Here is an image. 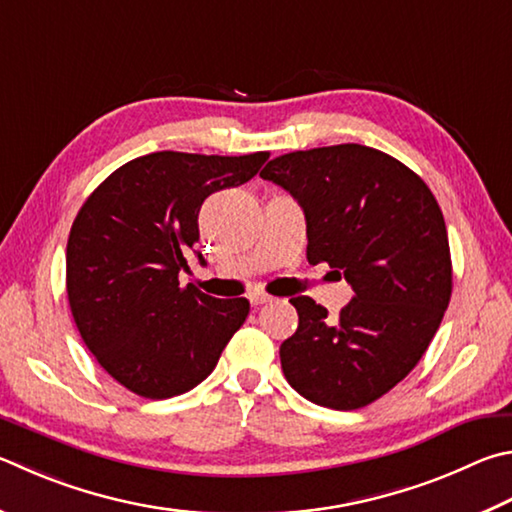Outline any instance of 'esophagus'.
<instances>
[{
	"mask_svg": "<svg viewBox=\"0 0 512 512\" xmlns=\"http://www.w3.org/2000/svg\"><path fill=\"white\" fill-rule=\"evenodd\" d=\"M248 300L253 306H259V304H266V302H273V297L268 293H262V291H253L248 295Z\"/></svg>",
	"mask_w": 512,
	"mask_h": 512,
	"instance_id": "esophagus-1",
	"label": "esophagus"
}]
</instances>
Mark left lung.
<instances>
[{"label":"left lung","instance_id":"obj_1","mask_svg":"<svg viewBox=\"0 0 512 512\" xmlns=\"http://www.w3.org/2000/svg\"><path fill=\"white\" fill-rule=\"evenodd\" d=\"M259 176L304 210L309 264L327 262L353 288L336 320L291 297L300 324L280 347L288 385L331 410L374 403L416 367L450 304L439 203L410 167L358 143L277 156Z\"/></svg>","mask_w":512,"mask_h":512}]
</instances>
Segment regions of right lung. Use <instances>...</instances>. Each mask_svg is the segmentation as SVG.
I'll return each mask as SVG.
<instances>
[{
    "instance_id": "obj_1",
    "label": "right lung",
    "mask_w": 512,
    "mask_h": 512,
    "mask_svg": "<svg viewBox=\"0 0 512 512\" xmlns=\"http://www.w3.org/2000/svg\"><path fill=\"white\" fill-rule=\"evenodd\" d=\"M268 152H154L111 172L82 203L67 241V293L100 367L143 398L190 392L248 318L246 297L179 284L212 192L253 179ZM201 264L203 257L194 250Z\"/></svg>"
}]
</instances>
